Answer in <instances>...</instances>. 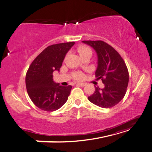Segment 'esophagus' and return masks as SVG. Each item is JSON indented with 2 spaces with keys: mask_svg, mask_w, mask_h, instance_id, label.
Listing matches in <instances>:
<instances>
[{
  "mask_svg": "<svg viewBox=\"0 0 152 152\" xmlns=\"http://www.w3.org/2000/svg\"><path fill=\"white\" fill-rule=\"evenodd\" d=\"M77 84L79 86H82V87H84V86H86V83H78Z\"/></svg>",
  "mask_w": 152,
  "mask_h": 152,
  "instance_id": "1",
  "label": "esophagus"
}]
</instances>
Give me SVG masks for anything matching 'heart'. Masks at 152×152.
<instances>
[{
	"mask_svg": "<svg viewBox=\"0 0 152 152\" xmlns=\"http://www.w3.org/2000/svg\"><path fill=\"white\" fill-rule=\"evenodd\" d=\"M77 51L78 52L80 55L81 56H84L86 54H88V53H91V54H92V50L91 49L90 47L87 45H81L77 47ZM73 77L75 80H80L83 78L84 75H83L82 72H76L74 74Z\"/></svg>",
	"mask_w": 152,
	"mask_h": 152,
	"instance_id": "heart-1",
	"label": "heart"
}]
</instances>
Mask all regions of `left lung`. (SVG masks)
<instances>
[{"mask_svg": "<svg viewBox=\"0 0 152 152\" xmlns=\"http://www.w3.org/2000/svg\"><path fill=\"white\" fill-rule=\"evenodd\" d=\"M97 52L98 66L96 76L101 79L105 88L96 87L88 97L90 102L102 108H111L123 99L129 81V70L125 62L113 47L105 41H83Z\"/></svg>", "mask_w": 152, "mask_h": 152, "instance_id": "1", "label": "left lung"}]
</instances>
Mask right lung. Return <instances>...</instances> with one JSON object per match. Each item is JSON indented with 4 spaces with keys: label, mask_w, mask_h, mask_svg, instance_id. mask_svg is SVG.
<instances>
[{
    "label": "right lung",
    "mask_w": 152,
    "mask_h": 152,
    "mask_svg": "<svg viewBox=\"0 0 152 152\" xmlns=\"http://www.w3.org/2000/svg\"><path fill=\"white\" fill-rule=\"evenodd\" d=\"M74 42L52 45L45 49L29 66L26 76L28 96L35 106L51 112L66 102L72 86H62L53 80V73L60 70L62 62Z\"/></svg>",
    "instance_id": "1"
}]
</instances>
